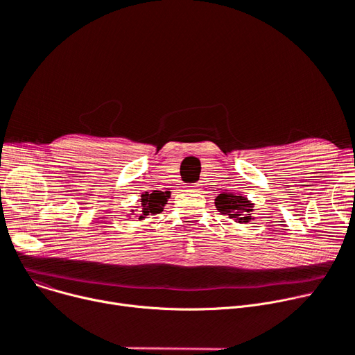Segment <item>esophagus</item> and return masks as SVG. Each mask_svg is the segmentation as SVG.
I'll use <instances>...</instances> for the list:
<instances>
[{
	"mask_svg": "<svg viewBox=\"0 0 355 355\" xmlns=\"http://www.w3.org/2000/svg\"><path fill=\"white\" fill-rule=\"evenodd\" d=\"M187 187H189V189L192 191V192H199V186H187Z\"/></svg>",
	"mask_w": 355,
	"mask_h": 355,
	"instance_id": "1",
	"label": "esophagus"
}]
</instances>
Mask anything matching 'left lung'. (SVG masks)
<instances>
[{
  "label": "left lung",
  "mask_w": 355,
  "mask_h": 355,
  "mask_svg": "<svg viewBox=\"0 0 355 355\" xmlns=\"http://www.w3.org/2000/svg\"><path fill=\"white\" fill-rule=\"evenodd\" d=\"M215 206L222 215H227L238 223H248L254 219V203H251V200H248L245 196L234 193H220L215 199Z\"/></svg>",
  "instance_id": "1"
}]
</instances>
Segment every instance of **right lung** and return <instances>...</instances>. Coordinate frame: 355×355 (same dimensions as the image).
<instances>
[{
	"instance_id": "obj_1",
	"label": "right lung",
	"mask_w": 355,
	"mask_h": 355,
	"mask_svg": "<svg viewBox=\"0 0 355 355\" xmlns=\"http://www.w3.org/2000/svg\"><path fill=\"white\" fill-rule=\"evenodd\" d=\"M169 192H160V191H153L152 193L144 192L141 195V205L139 206L137 214H139V220H143L144 218H148L149 215H156L163 211V206L168 202Z\"/></svg>"
}]
</instances>
